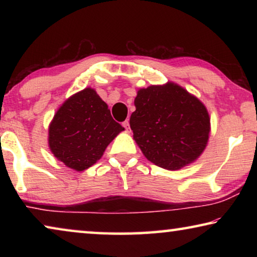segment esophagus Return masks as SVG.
I'll use <instances>...</instances> for the list:
<instances>
[{"instance_id": "obj_1", "label": "esophagus", "mask_w": 257, "mask_h": 257, "mask_svg": "<svg viewBox=\"0 0 257 257\" xmlns=\"http://www.w3.org/2000/svg\"><path fill=\"white\" fill-rule=\"evenodd\" d=\"M122 125H123V127L125 128V130H127V132H129V130H130V125H129V121H128V120L123 121V122H122Z\"/></svg>"}]
</instances>
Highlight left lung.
<instances>
[{
    "mask_svg": "<svg viewBox=\"0 0 257 257\" xmlns=\"http://www.w3.org/2000/svg\"><path fill=\"white\" fill-rule=\"evenodd\" d=\"M130 116L134 139L145 158L167 170L193 163L205 150L210 115L204 104L175 82L137 92Z\"/></svg>",
    "mask_w": 257,
    "mask_h": 257,
    "instance_id": "obj_1",
    "label": "left lung"
}]
</instances>
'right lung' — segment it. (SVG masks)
Returning <instances> with one entry per match:
<instances>
[{
	"label": "right lung",
	"mask_w": 257,
	"mask_h": 257,
	"mask_svg": "<svg viewBox=\"0 0 257 257\" xmlns=\"http://www.w3.org/2000/svg\"><path fill=\"white\" fill-rule=\"evenodd\" d=\"M122 130V125L113 120L107 104L93 88H85L56 111L49 127V146L68 168L82 171L102 158Z\"/></svg>",
	"instance_id": "add662e5"
}]
</instances>
